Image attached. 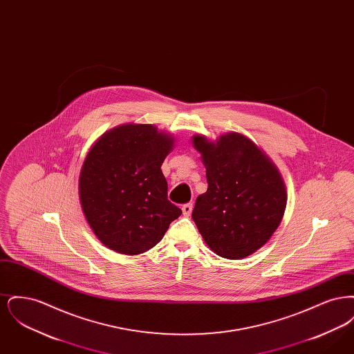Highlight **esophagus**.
I'll list each match as a JSON object with an SVG mask.
<instances>
[{
    "mask_svg": "<svg viewBox=\"0 0 354 354\" xmlns=\"http://www.w3.org/2000/svg\"><path fill=\"white\" fill-rule=\"evenodd\" d=\"M182 211H183V215L185 216H189L191 212H192V203H187L183 207H182Z\"/></svg>",
    "mask_w": 354,
    "mask_h": 354,
    "instance_id": "esophagus-1",
    "label": "esophagus"
}]
</instances>
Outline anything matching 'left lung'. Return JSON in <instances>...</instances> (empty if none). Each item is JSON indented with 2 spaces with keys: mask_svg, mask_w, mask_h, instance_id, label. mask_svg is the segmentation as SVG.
Returning <instances> with one entry per match:
<instances>
[{
  "mask_svg": "<svg viewBox=\"0 0 354 354\" xmlns=\"http://www.w3.org/2000/svg\"><path fill=\"white\" fill-rule=\"evenodd\" d=\"M202 152L208 188L199 195L192 219L207 245L237 260L261 248L280 225L286 191L280 172L244 135H223L216 143L194 136Z\"/></svg>",
  "mask_w": 354,
  "mask_h": 354,
  "instance_id": "obj_1",
  "label": "left lung"
}]
</instances>
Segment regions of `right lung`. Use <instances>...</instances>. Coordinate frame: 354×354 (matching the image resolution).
Wrapping results in <instances>:
<instances>
[{
    "mask_svg": "<svg viewBox=\"0 0 354 354\" xmlns=\"http://www.w3.org/2000/svg\"><path fill=\"white\" fill-rule=\"evenodd\" d=\"M172 136L151 124H124L102 135L80 175L84 218L102 243L123 254L158 244L182 209L167 199L160 166Z\"/></svg>",
    "mask_w": 354,
    "mask_h": 354,
    "instance_id": "add662e5",
    "label": "right lung"
}]
</instances>
